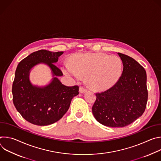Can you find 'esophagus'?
Here are the masks:
<instances>
[{
	"label": "esophagus",
	"mask_w": 161,
	"mask_h": 161,
	"mask_svg": "<svg viewBox=\"0 0 161 161\" xmlns=\"http://www.w3.org/2000/svg\"><path fill=\"white\" fill-rule=\"evenodd\" d=\"M79 92H80V93L83 94V93H85V92H86V89L85 88H83V86H80V88H79Z\"/></svg>",
	"instance_id": "34e87169"
}]
</instances>
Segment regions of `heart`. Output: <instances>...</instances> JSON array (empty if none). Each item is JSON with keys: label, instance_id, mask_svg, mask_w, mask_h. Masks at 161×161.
<instances>
[{"label": "heart", "instance_id": "obj_1", "mask_svg": "<svg viewBox=\"0 0 161 161\" xmlns=\"http://www.w3.org/2000/svg\"><path fill=\"white\" fill-rule=\"evenodd\" d=\"M64 73L79 80L86 77L88 86L96 91H104L115 85L122 73L120 58L104 53H87L74 56L71 64L65 63Z\"/></svg>", "mask_w": 161, "mask_h": 161}]
</instances>
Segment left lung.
I'll return each mask as SVG.
<instances>
[{
  "label": "left lung",
  "mask_w": 161,
  "mask_h": 161,
  "mask_svg": "<svg viewBox=\"0 0 161 161\" xmlns=\"http://www.w3.org/2000/svg\"><path fill=\"white\" fill-rule=\"evenodd\" d=\"M123 63V72L118 82L96 94L92 113L100 124L111 127H125L144 113L147 99V73L132 57L118 53Z\"/></svg>",
  "instance_id": "left-lung-1"
}]
</instances>
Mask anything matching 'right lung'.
<instances>
[{
	"mask_svg": "<svg viewBox=\"0 0 161 161\" xmlns=\"http://www.w3.org/2000/svg\"><path fill=\"white\" fill-rule=\"evenodd\" d=\"M63 53L41 50L30 54L17 66L12 87L13 103L23 118L32 124L44 126L58 121L79 94L78 86H65L58 78L63 74L54 64ZM40 63L48 65L53 76L49 84L42 87L33 85L29 79L31 69Z\"/></svg>",
	"mask_w": 161,
	"mask_h": 161,
	"instance_id": "1",
	"label": "right lung"
}]
</instances>
